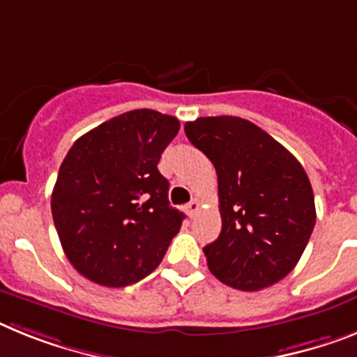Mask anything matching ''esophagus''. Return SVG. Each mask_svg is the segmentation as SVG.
<instances>
[{
  "label": "esophagus",
  "instance_id": "obj_1",
  "mask_svg": "<svg viewBox=\"0 0 357 357\" xmlns=\"http://www.w3.org/2000/svg\"><path fill=\"white\" fill-rule=\"evenodd\" d=\"M199 209H200L199 199H193L190 204H188V206H185V211H188V215H190L191 218H195V216H197Z\"/></svg>",
  "mask_w": 357,
  "mask_h": 357
}]
</instances>
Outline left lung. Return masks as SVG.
<instances>
[{
  "instance_id": "left-lung-1",
  "label": "left lung",
  "mask_w": 357,
  "mask_h": 357,
  "mask_svg": "<svg viewBox=\"0 0 357 357\" xmlns=\"http://www.w3.org/2000/svg\"><path fill=\"white\" fill-rule=\"evenodd\" d=\"M184 132L218 176L222 231L204 248L209 271L240 291H260L285 278L316 224L303 166L245 119L200 117L185 123Z\"/></svg>"
}]
</instances>
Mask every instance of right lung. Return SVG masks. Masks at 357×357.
Here are the masks:
<instances>
[{"instance_id":"right-lung-1","label":"right lung","mask_w":357,"mask_h":357,"mask_svg":"<svg viewBox=\"0 0 357 357\" xmlns=\"http://www.w3.org/2000/svg\"><path fill=\"white\" fill-rule=\"evenodd\" d=\"M178 119L132 109L79 137L59 167L52 216L70 264L105 287H126L162 261L184 215L158 172Z\"/></svg>"}]
</instances>
